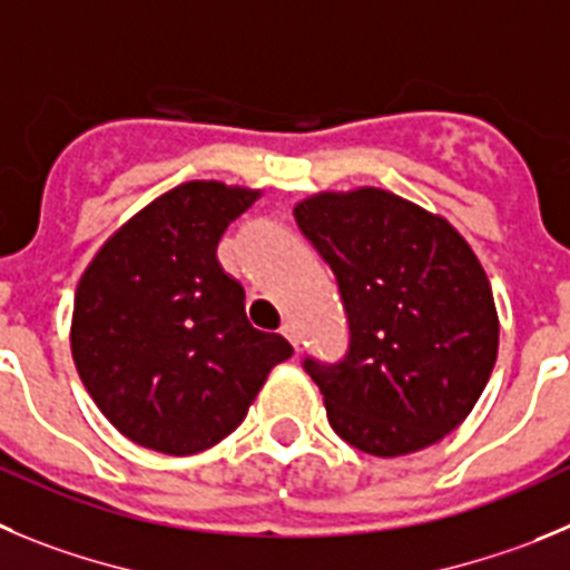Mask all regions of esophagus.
I'll list each match as a JSON object with an SVG mask.
<instances>
[{
  "label": "esophagus",
  "instance_id": "esophagus-1",
  "mask_svg": "<svg viewBox=\"0 0 570 570\" xmlns=\"http://www.w3.org/2000/svg\"><path fill=\"white\" fill-rule=\"evenodd\" d=\"M281 335L286 337V341L292 343V346H295V352L297 348H301V332H297V326L292 321H286L284 326H281Z\"/></svg>",
  "mask_w": 570,
  "mask_h": 570
}]
</instances>
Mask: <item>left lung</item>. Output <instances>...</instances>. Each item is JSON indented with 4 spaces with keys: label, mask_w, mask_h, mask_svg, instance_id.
Listing matches in <instances>:
<instances>
[{
    "label": "left lung",
    "mask_w": 570,
    "mask_h": 570,
    "mask_svg": "<svg viewBox=\"0 0 570 570\" xmlns=\"http://www.w3.org/2000/svg\"><path fill=\"white\" fill-rule=\"evenodd\" d=\"M295 222L332 266L348 317L343 361H304L332 429L374 458L454 432L500 346L494 295L469 240L443 215L377 187L304 198Z\"/></svg>",
    "instance_id": "8db88e82"
}]
</instances>
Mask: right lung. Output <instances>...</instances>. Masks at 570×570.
Instances as JSON below:
<instances>
[{
  "label": "right lung",
  "mask_w": 570,
  "mask_h": 570,
  "mask_svg": "<svg viewBox=\"0 0 570 570\" xmlns=\"http://www.w3.org/2000/svg\"><path fill=\"white\" fill-rule=\"evenodd\" d=\"M261 189L187 181L105 240L73 301L70 348L81 383L127 440L198 454L247 417L286 337L255 330L218 240Z\"/></svg>",
  "instance_id": "1"
}]
</instances>
